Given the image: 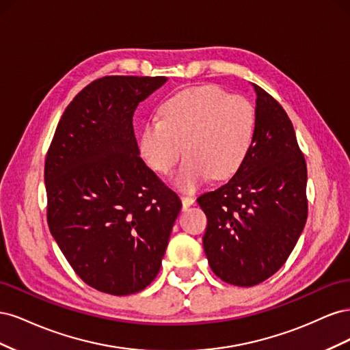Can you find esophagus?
I'll return each instance as SVG.
<instances>
[{
  "instance_id": "1",
  "label": "esophagus",
  "mask_w": 350,
  "mask_h": 350,
  "mask_svg": "<svg viewBox=\"0 0 350 350\" xmlns=\"http://www.w3.org/2000/svg\"><path fill=\"white\" fill-rule=\"evenodd\" d=\"M181 201H183V207L187 208L189 206H193L196 203V200L193 197H188V196H183L181 197Z\"/></svg>"
}]
</instances>
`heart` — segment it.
Masks as SVG:
<instances>
[{
    "label": "heart",
    "mask_w": 350,
    "mask_h": 350,
    "mask_svg": "<svg viewBox=\"0 0 350 350\" xmlns=\"http://www.w3.org/2000/svg\"><path fill=\"white\" fill-rule=\"evenodd\" d=\"M256 113L242 96L213 84L179 90L159 108V121L147 122L140 134L144 162L159 174H169L184 154L174 183L194 191L213 176L229 179L245 162L251 149Z\"/></svg>",
    "instance_id": "1"
}]
</instances>
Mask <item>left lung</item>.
Instances as JSON below:
<instances>
[{
    "label": "left lung",
    "instance_id": "8db88e82",
    "mask_svg": "<svg viewBox=\"0 0 350 350\" xmlns=\"http://www.w3.org/2000/svg\"><path fill=\"white\" fill-rule=\"evenodd\" d=\"M256 126L245 162L229 181L201 194L203 247L224 282L254 286L291 256L308 215L306 163L288 113L257 84Z\"/></svg>",
    "mask_w": 350,
    "mask_h": 350
}]
</instances>
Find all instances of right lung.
<instances>
[{"mask_svg":"<svg viewBox=\"0 0 350 350\" xmlns=\"http://www.w3.org/2000/svg\"><path fill=\"white\" fill-rule=\"evenodd\" d=\"M166 81L94 80L62 113L46 154L51 234L79 278L109 295L153 282L183 206L143 162L133 129L135 108Z\"/></svg>","mask_w":350,"mask_h":350,"instance_id":"right-lung-1","label":"right lung"}]
</instances>
